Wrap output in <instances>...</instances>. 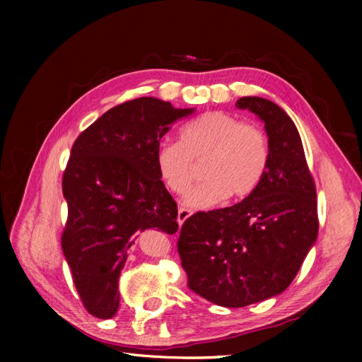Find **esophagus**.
Wrapping results in <instances>:
<instances>
[{
	"mask_svg": "<svg viewBox=\"0 0 362 362\" xmlns=\"http://www.w3.org/2000/svg\"><path fill=\"white\" fill-rule=\"evenodd\" d=\"M192 216V211H188V209H183V207H180L179 209V214H177V220H179V223L182 225L183 222H185V220Z\"/></svg>",
	"mask_w": 362,
	"mask_h": 362,
	"instance_id": "obj_1",
	"label": "esophagus"
}]
</instances>
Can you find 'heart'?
<instances>
[{
  "label": "heart",
  "instance_id": "b5f03b06",
  "mask_svg": "<svg viewBox=\"0 0 362 362\" xmlns=\"http://www.w3.org/2000/svg\"><path fill=\"white\" fill-rule=\"evenodd\" d=\"M203 163L204 182L187 194L193 209L216 206L230 196L243 199L252 194L268 169L269 144L259 126L246 124L235 115L207 112L187 122L179 142L158 146L156 169L169 192H188Z\"/></svg>",
  "mask_w": 362,
  "mask_h": 362
}]
</instances>
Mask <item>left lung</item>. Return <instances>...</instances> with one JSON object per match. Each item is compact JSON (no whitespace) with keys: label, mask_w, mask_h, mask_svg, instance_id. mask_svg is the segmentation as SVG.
<instances>
[{"label":"left lung","mask_w":362,"mask_h":362,"mask_svg":"<svg viewBox=\"0 0 362 362\" xmlns=\"http://www.w3.org/2000/svg\"><path fill=\"white\" fill-rule=\"evenodd\" d=\"M236 107L265 124V177L241 203L196 212L179 236L188 287L226 308L283 293L315 246L320 228L315 182L289 115L262 97H241Z\"/></svg>","instance_id":"1"}]
</instances>
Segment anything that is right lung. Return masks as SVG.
<instances>
[{"instance_id": "add662e5", "label": "right lung", "mask_w": 362, "mask_h": 362, "mask_svg": "<svg viewBox=\"0 0 362 362\" xmlns=\"http://www.w3.org/2000/svg\"><path fill=\"white\" fill-rule=\"evenodd\" d=\"M196 108L140 97L108 110L73 144L62 192L69 206L62 249L86 310L110 320L119 274L139 233L179 230L177 204L156 169L159 140Z\"/></svg>"}]
</instances>
